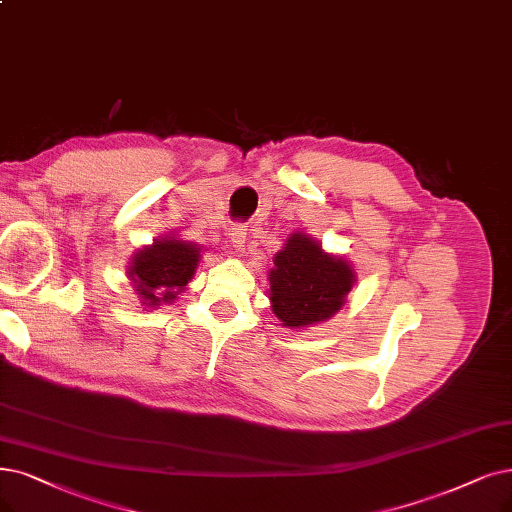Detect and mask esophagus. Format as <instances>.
<instances>
[{
	"label": "esophagus",
	"mask_w": 512,
	"mask_h": 512,
	"mask_svg": "<svg viewBox=\"0 0 512 512\" xmlns=\"http://www.w3.org/2000/svg\"><path fill=\"white\" fill-rule=\"evenodd\" d=\"M231 243H233V248L237 250V252H245V237H248V229L243 227L241 222H237L235 227L231 229Z\"/></svg>",
	"instance_id": "1"
}]
</instances>
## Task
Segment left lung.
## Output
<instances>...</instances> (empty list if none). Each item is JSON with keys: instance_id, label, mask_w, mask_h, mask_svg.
<instances>
[{"instance_id": "left-lung-1", "label": "left lung", "mask_w": 512, "mask_h": 512, "mask_svg": "<svg viewBox=\"0 0 512 512\" xmlns=\"http://www.w3.org/2000/svg\"><path fill=\"white\" fill-rule=\"evenodd\" d=\"M273 262L269 298L273 313L288 327H306L338 313L355 281L351 264L325 254L317 241L300 233Z\"/></svg>"}]
</instances>
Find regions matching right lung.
<instances>
[{
    "label": "right lung",
    "instance_id": "1",
    "mask_svg": "<svg viewBox=\"0 0 512 512\" xmlns=\"http://www.w3.org/2000/svg\"><path fill=\"white\" fill-rule=\"evenodd\" d=\"M199 248L180 239H161L134 256L128 277L145 306L172 302L193 279Z\"/></svg>",
    "mask_w": 512,
    "mask_h": 512
}]
</instances>
